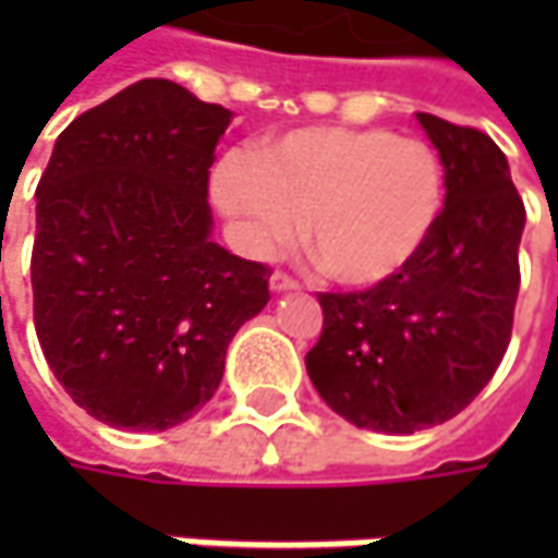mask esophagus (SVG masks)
Listing matches in <instances>:
<instances>
[{
	"instance_id": "esophagus-1",
	"label": "esophagus",
	"mask_w": 558,
	"mask_h": 558,
	"mask_svg": "<svg viewBox=\"0 0 558 558\" xmlns=\"http://www.w3.org/2000/svg\"><path fill=\"white\" fill-rule=\"evenodd\" d=\"M269 291H272V294H286V291H298V282L291 279L289 272H272V276H269Z\"/></svg>"
}]
</instances>
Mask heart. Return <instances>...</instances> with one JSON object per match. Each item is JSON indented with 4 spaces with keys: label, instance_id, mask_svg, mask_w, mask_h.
Here are the masks:
<instances>
[{
    "label": "heart",
    "instance_id": "heart-1",
    "mask_svg": "<svg viewBox=\"0 0 558 558\" xmlns=\"http://www.w3.org/2000/svg\"><path fill=\"white\" fill-rule=\"evenodd\" d=\"M214 198L242 245L267 257L298 235L313 260L351 289L397 279L432 242L447 167L428 142L369 126H311L267 140L254 158L226 155Z\"/></svg>",
    "mask_w": 558,
    "mask_h": 558
}]
</instances>
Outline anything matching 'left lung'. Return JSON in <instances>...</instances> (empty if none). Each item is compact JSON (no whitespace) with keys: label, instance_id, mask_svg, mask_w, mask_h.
<instances>
[{"label":"left lung","instance_id":"left-lung-1","mask_svg":"<svg viewBox=\"0 0 558 558\" xmlns=\"http://www.w3.org/2000/svg\"><path fill=\"white\" fill-rule=\"evenodd\" d=\"M447 167L432 242L391 282L319 294L307 354L319 397L356 428L413 435L465 410L497 373L519 298L525 204L482 130L416 114Z\"/></svg>","mask_w":558,"mask_h":558}]
</instances>
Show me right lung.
Returning a JSON list of instances; mask_svg holds the SVG:
<instances>
[{"label":"right lung","instance_id":"obj_1","mask_svg":"<svg viewBox=\"0 0 558 558\" xmlns=\"http://www.w3.org/2000/svg\"><path fill=\"white\" fill-rule=\"evenodd\" d=\"M229 120L173 80H140L58 136L36 185V335L105 425L195 416L232 335L267 307L269 269L210 239L207 177Z\"/></svg>","mask_w":558,"mask_h":558}]
</instances>
